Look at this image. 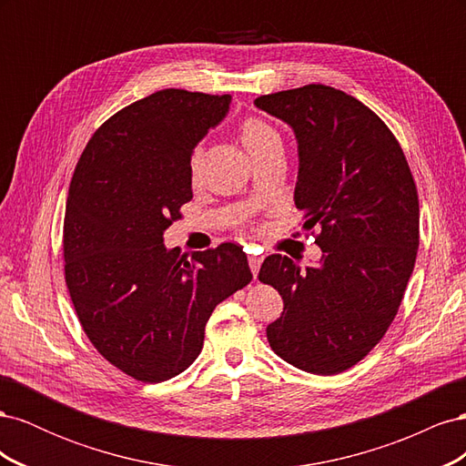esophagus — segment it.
I'll return each mask as SVG.
<instances>
[{"mask_svg":"<svg viewBox=\"0 0 466 466\" xmlns=\"http://www.w3.org/2000/svg\"><path fill=\"white\" fill-rule=\"evenodd\" d=\"M262 260H264V257H260V255H250V257H248V266H250V272H252V276H257V274H258Z\"/></svg>","mask_w":466,"mask_h":466,"instance_id":"34e87169","label":"esophagus"}]
</instances>
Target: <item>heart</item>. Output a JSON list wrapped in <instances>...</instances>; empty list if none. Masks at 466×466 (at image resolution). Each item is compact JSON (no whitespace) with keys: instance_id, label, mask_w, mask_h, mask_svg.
I'll return each instance as SVG.
<instances>
[{"instance_id":"b5f03b06","label":"heart","mask_w":466,"mask_h":466,"mask_svg":"<svg viewBox=\"0 0 466 466\" xmlns=\"http://www.w3.org/2000/svg\"><path fill=\"white\" fill-rule=\"evenodd\" d=\"M238 134H241V142L250 155L258 151L260 147H264L268 142H272V139H279L272 126L266 124L264 120H260L257 116L245 118ZM198 163H200V149H196L190 157L192 175H196V171H198Z\"/></svg>"}]
</instances>
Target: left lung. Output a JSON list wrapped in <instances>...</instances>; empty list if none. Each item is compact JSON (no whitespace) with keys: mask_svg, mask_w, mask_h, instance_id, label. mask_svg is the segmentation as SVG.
Masks as SVG:
<instances>
[{"mask_svg":"<svg viewBox=\"0 0 466 466\" xmlns=\"http://www.w3.org/2000/svg\"><path fill=\"white\" fill-rule=\"evenodd\" d=\"M255 105L289 124L298 139L293 200L322 250L305 270L281 255L262 262L258 279L284 299L268 342L293 368L342 373L399 313L420 245L416 182L387 124L344 91L313 83Z\"/></svg>","mask_w":466,"mask_h":466,"instance_id":"1","label":"left lung"}]
</instances>
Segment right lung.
I'll use <instances>...</instances> for the list:
<instances>
[{
  "instance_id": "1",
  "label": "right lung",
  "mask_w": 466,
  "mask_h": 466,
  "mask_svg": "<svg viewBox=\"0 0 466 466\" xmlns=\"http://www.w3.org/2000/svg\"><path fill=\"white\" fill-rule=\"evenodd\" d=\"M231 95L163 89L110 116L89 139L64 218L66 284L106 361L142 383L190 368L218 303L252 279L243 247L168 250L163 233L192 200L190 157Z\"/></svg>"
}]
</instances>
